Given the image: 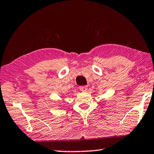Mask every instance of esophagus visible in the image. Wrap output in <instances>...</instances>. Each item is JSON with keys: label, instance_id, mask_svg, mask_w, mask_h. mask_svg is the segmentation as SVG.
<instances>
[{"label": "esophagus", "instance_id": "1", "mask_svg": "<svg viewBox=\"0 0 154 154\" xmlns=\"http://www.w3.org/2000/svg\"><path fill=\"white\" fill-rule=\"evenodd\" d=\"M87 87H88L87 86H82L79 87V89L81 90V91L85 92V91H86L87 89H88Z\"/></svg>", "mask_w": 154, "mask_h": 154}]
</instances>
